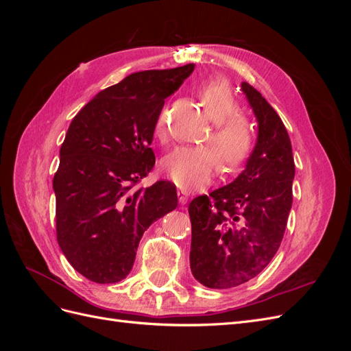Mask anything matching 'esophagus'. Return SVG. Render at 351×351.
Instances as JSON below:
<instances>
[{"mask_svg": "<svg viewBox=\"0 0 351 351\" xmlns=\"http://www.w3.org/2000/svg\"><path fill=\"white\" fill-rule=\"evenodd\" d=\"M177 196H178V202H180V204H182V205H186V204H187L189 195L184 192V190H178Z\"/></svg>", "mask_w": 351, "mask_h": 351, "instance_id": "34e87169", "label": "esophagus"}]
</instances>
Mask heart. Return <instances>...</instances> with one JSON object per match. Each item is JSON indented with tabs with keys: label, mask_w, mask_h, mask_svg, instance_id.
I'll list each match as a JSON object with an SVG mask.
<instances>
[{
	"label": "heart",
	"mask_w": 351,
	"mask_h": 351,
	"mask_svg": "<svg viewBox=\"0 0 351 351\" xmlns=\"http://www.w3.org/2000/svg\"><path fill=\"white\" fill-rule=\"evenodd\" d=\"M197 95L208 117L215 123L206 142L217 151L222 168L234 171L247 161L254 149V125L246 114L237 112L239 99L226 80L214 79L202 83ZM154 133L158 141H165V110L158 115ZM215 152L209 146L177 147L164 159L162 169L180 189L199 190L217 173L219 162Z\"/></svg>",
	"instance_id": "b5f03b06"
}]
</instances>
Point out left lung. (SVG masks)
<instances>
[{
    "label": "left lung",
    "instance_id": "obj_1",
    "mask_svg": "<svg viewBox=\"0 0 351 351\" xmlns=\"http://www.w3.org/2000/svg\"><path fill=\"white\" fill-rule=\"evenodd\" d=\"M259 123L246 169L228 186L189 205L190 269L209 289H231L256 277L277 253L293 204L294 159L280 115L243 82Z\"/></svg>",
    "mask_w": 351,
    "mask_h": 351
}]
</instances>
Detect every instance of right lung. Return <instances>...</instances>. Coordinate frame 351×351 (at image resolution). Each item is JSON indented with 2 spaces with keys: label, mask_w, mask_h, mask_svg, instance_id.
Returning <instances> with one entry per match:
<instances>
[{
  "label": "right lung",
  "mask_w": 351,
  "mask_h": 351,
  "mask_svg": "<svg viewBox=\"0 0 351 351\" xmlns=\"http://www.w3.org/2000/svg\"><path fill=\"white\" fill-rule=\"evenodd\" d=\"M193 70L133 73L99 92L69 127L52 182L57 241L71 267L93 282L125 278L146 228L177 208L168 180L136 186L155 165L151 143L165 98Z\"/></svg>",
  "instance_id": "add662e5"
}]
</instances>
